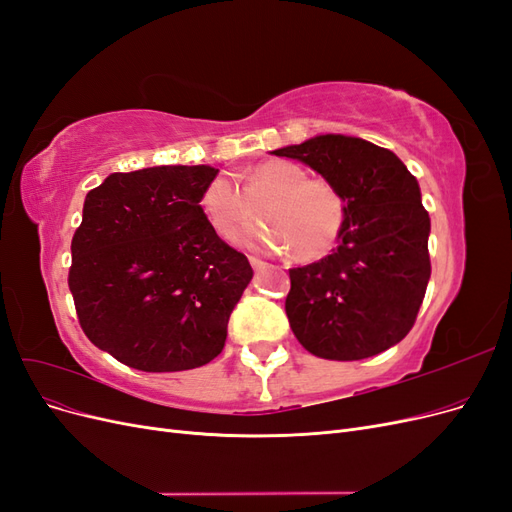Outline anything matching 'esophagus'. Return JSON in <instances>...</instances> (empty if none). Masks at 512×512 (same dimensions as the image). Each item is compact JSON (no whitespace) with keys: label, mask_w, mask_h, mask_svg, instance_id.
I'll use <instances>...</instances> for the list:
<instances>
[{"label":"esophagus","mask_w":512,"mask_h":512,"mask_svg":"<svg viewBox=\"0 0 512 512\" xmlns=\"http://www.w3.org/2000/svg\"><path fill=\"white\" fill-rule=\"evenodd\" d=\"M250 265L254 267V271H260V269H265V267H267V262H265V260H260V258H256V256H250Z\"/></svg>","instance_id":"esophagus-1"}]
</instances>
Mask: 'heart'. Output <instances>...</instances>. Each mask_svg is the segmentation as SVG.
Segmentation results:
<instances>
[{
  "instance_id": "b5f03b06",
  "label": "heart",
  "mask_w": 512,
  "mask_h": 512,
  "mask_svg": "<svg viewBox=\"0 0 512 512\" xmlns=\"http://www.w3.org/2000/svg\"><path fill=\"white\" fill-rule=\"evenodd\" d=\"M256 207L265 224L239 232L237 243L256 252H292L303 262L327 256L348 220L342 190L327 179H309L305 168L288 160L252 166L241 175V185L218 175L200 194L207 222L226 239L254 218Z\"/></svg>"
}]
</instances>
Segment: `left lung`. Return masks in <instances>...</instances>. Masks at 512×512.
Instances as JSON below:
<instances>
[{
	"instance_id": "1",
	"label": "left lung",
	"mask_w": 512,
	"mask_h": 512,
	"mask_svg": "<svg viewBox=\"0 0 512 512\" xmlns=\"http://www.w3.org/2000/svg\"><path fill=\"white\" fill-rule=\"evenodd\" d=\"M273 153L314 168L348 203L337 250L290 269L292 333L329 361H359L399 344L431 275V222L416 177L393 151L344 134H320Z\"/></svg>"
}]
</instances>
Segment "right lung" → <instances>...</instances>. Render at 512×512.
Masks as SVG:
<instances>
[{
    "label": "right lung",
    "mask_w": 512,
    "mask_h": 512,
    "mask_svg": "<svg viewBox=\"0 0 512 512\" xmlns=\"http://www.w3.org/2000/svg\"><path fill=\"white\" fill-rule=\"evenodd\" d=\"M213 166L108 175L83 205L68 286L89 342L141 371L207 365L252 280L200 209Z\"/></svg>",
    "instance_id": "1"
}]
</instances>
